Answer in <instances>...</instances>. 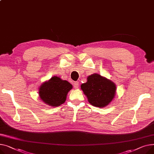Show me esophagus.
<instances>
[{
	"label": "esophagus",
	"mask_w": 154,
	"mask_h": 154,
	"mask_svg": "<svg viewBox=\"0 0 154 154\" xmlns=\"http://www.w3.org/2000/svg\"><path fill=\"white\" fill-rule=\"evenodd\" d=\"M74 88L75 89H78L79 88V83L78 81H76V82L74 83Z\"/></svg>",
	"instance_id": "obj_1"
}]
</instances>
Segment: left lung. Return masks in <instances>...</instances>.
Segmentation results:
<instances>
[{
  "mask_svg": "<svg viewBox=\"0 0 154 154\" xmlns=\"http://www.w3.org/2000/svg\"><path fill=\"white\" fill-rule=\"evenodd\" d=\"M81 89L91 105L102 108L109 104L116 93V85L111 80L94 73L87 78V81L81 85Z\"/></svg>",
  "mask_w": 154,
  "mask_h": 154,
  "instance_id": "8db88e82",
  "label": "left lung"
}]
</instances>
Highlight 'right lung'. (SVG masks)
<instances>
[{"mask_svg":"<svg viewBox=\"0 0 154 154\" xmlns=\"http://www.w3.org/2000/svg\"><path fill=\"white\" fill-rule=\"evenodd\" d=\"M73 88L69 82L60 77L53 76L39 87L38 95L41 100L51 107H58L64 103L67 94Z\"/></svg>","mask_w":154,"mask_h":154,"instance_id":"add662e5","label":"right lung"}]
</instances>
